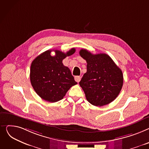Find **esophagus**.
Masks as SVG:
<instances>
[{
    "label": "esophagus",
    "instance_id": "1",
    "mask_svg": "<svg viewBox=\"0 0 149 149\" xmlns=\"http://www.w3.org/2000/svg\"><path fill=\"white\" fill-rule=\"evenodd\" d=\"M81 79V76H76L74 77V80H75L77 83H79V82H80Z\"/></svg>",
    "mask_w": 149,
    "mask_h": 149
}]
</instances>
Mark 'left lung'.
Returning <instances> with one entry per match:
<instances>
[{
	"label": "left lung",
	"mask_w": 149,
	"mask_h": 149,
	"mask_svg": "<svg viewBox=\"0 0 149 149\" xmlns=\"http://www.w3.org/2000/svg\"><path fill=\"white\" fill-rule=\"evenodd\" d=\"M79 55L86 61V72L79 85L86 100L93 105L102 107L115 100L123 84L121 69L105 54H92L81 49Z\"/></svg>",
	"instance_id": "8db88e82"
}]
</instances>
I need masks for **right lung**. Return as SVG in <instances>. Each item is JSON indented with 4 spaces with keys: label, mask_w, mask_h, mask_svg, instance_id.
<instances>
[{
    "label": "right lung",
    "mask_w": 149,
    "mask_h": 149,
    "mask_svg": "<svg viewBox=\"0 0 149 149\" xmlns=\"http://www.w3.org/2000/svg\"><path fill=\"white\" fill-rule=\"evenodd\" d=\"M52 51H45L32 61L30 81L33 90L41 99L53 103L63 99L77 82L70 69L63 64V60L73 55L75 49L66 53L55 50V56H51Z\"/></svg>",
    "instance_id": "add662e5"
}]
</instances>
